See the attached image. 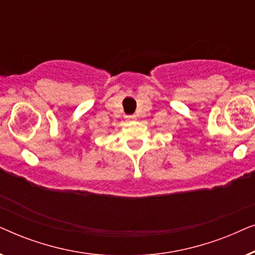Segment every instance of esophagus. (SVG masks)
Returning a JSON list of instances; mask_svg holds the SVG:
<instances>
[{
  "label": "esophagus",
  "instance_id": "obj_1",
  "mask_svg": "<svg viewBox=\"0 0 255 255\" xmlns=\"http://www.w3.org/2000/svg\"><path fill=\"white\" fill-rule=\"evenodd\" d=\"M134 116H133V115H130V116H127V120L128 121H133L134 120Z\"/></svg>",
  "mask_w": 255,
  "mask_h": 255
}]
</instances>
